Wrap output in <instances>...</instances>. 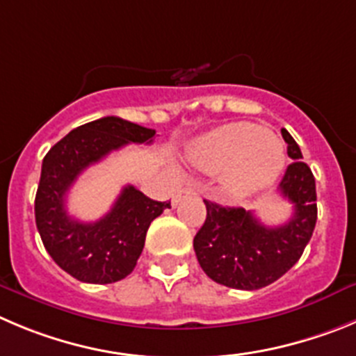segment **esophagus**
I'll return each mask as SVG.
<instances>
[{
  "label": "esophagus",
  "mask_w": 356,
  "mask_h": 356,
  "mask_svg": "<svg viewBox=\"0 0 356 356\" xmlns=\"http://www.w3.org/2000/svg\"><path fill=\"white\" fill-rule=\"evenodd\" d=\"M188 195H195V191H194V188H191V187L181 188V191L176 192L175 197H172V204H178V203H180L181 200H184V197H188Z\"/></svg>",
  "instance_id": "esophagus-1"
}]
</instances>
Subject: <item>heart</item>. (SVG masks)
<instances>
[{"mask_svg": "<svg viewBox=\"0 0 356 356\" xmlns=\"http://www.w3.org/2000/svg\"><path fill=\"white\" fill-rule=\"evenodd\" d=\"M187 159L203 172L222 171V185L229 194H249L279 175L284 149L263 127L238 122L201 138Z\"/></svg>", "mask_w": 356, "mask_h": 356, "instance_id": "heart-1", "label": "heart"}]
</instances>
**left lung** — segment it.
I'll return each mask as SVG.
<instances>
[{"instance_id":"left-lung-1","label":"left lung","mask_w":356,"mask_h":356,"mask_svg":"<svg viewBox=\"0 0 356 356\" xmlns=\"http://www.w3.org/2000/svg\"><path fill=\"white\" fill-rule=\"evenodd\" d=\"M280 134L293 161L279 184L282 197L293 204L288 222L270 227L261 224L252 211L204 200L207 220L194 236L195 256L203 272L227 288L254 291L275 282L300 259L314 231V175L302 161L291 134L286 129Z\"/></svg>"}]
</instances>
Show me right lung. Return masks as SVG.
Segmentation results:
<instances>
[{
  "instance_id": "1",
  "label": "right lung",
  "mask_w": 356,
  "mask_h": 356,
  "mask_svg": "<svg viewBox=\"0 0 356 356\" xmlns=\"http://www.w3.org/2000/svg\"><path fill=\"white\" fill-rule=\"evenodd\" d=\"M153 136V129L106 116L68 132L44 156L35 197L38 233L54 263L81 282L111 284L132 273L149 224L171 203L149 200L127 185L109 213L95 222H79L65 207L67 192L91 164L129 143L149 145Z\"/></svg>"
}]
</instances>
